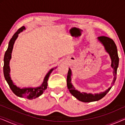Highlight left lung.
<instances>
[{"mask_svg":"<svg viewBox=\"0 0 125 125\" xmlns=\"http://www.w3.org/2000/svg\"><path fill=\"white\" fill-rule=\"evenodd\" d=\"M98 40L102 44V45L104 46L106 52L108 53L110 55L111 60H112V66L113 69H114L113 74H114V79L112 83V86L109 88L108 89L105 90V92H101L100 94H93L92 93H86L84 92H81L78 91L75 89V88L73 86L72 83H71V76H72V71L70 68H69V71L68 72L67 75V86L68 89H69L70 93L72 94L73 96L78 100L80 101L83 102H90L96 101L101 100L103 98L105 95L109 92L110 89L113 84L115 83L116 80V76H117V71L118 66L119 64V57L118 55L117 48L115 42L112 39L109 38L106 36H100L98 37Z\"/></svg>","mask_w":125,"mask_h":125,"instance_id":"obj_1","label":"left lung"}]
</instances>
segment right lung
Wrapping results in <instances>:
<instances>
[{"mask_svg": "<svg viewBox=\"0 0 125 125\" xmlns=\"http://www.w3.org/2000/svg\"><path fill=\"white\" fill-rule=\"evenodd\" d=\"M25 30L24 26L21 27V28L19 29L17 32L15 33L13 36L10 40L9 44H8V48L7 49L6 53H5L4 57V66H3V73H4V76L6 81L7 82L10 88L13 92V93L15 95L19 97H23V98L32 100V99L36 98L42 94L44 92V90L47 89L48 86V80L50 74L52 73L54 68L51 69L49 71L45 77H44V81L42 82V85L36 88H20L19 87L16 86L14 83H13L11 79L10 73V61L11 59V53L12 51L13 44L15 43V40L18 38V35L20 32H21L23 30ZM56 68V67L55 68Z\"/></svg>", "mask_w": 125, "mask_h": 125, "instance_id": "1", "label": "right lung"}]
</instances>
